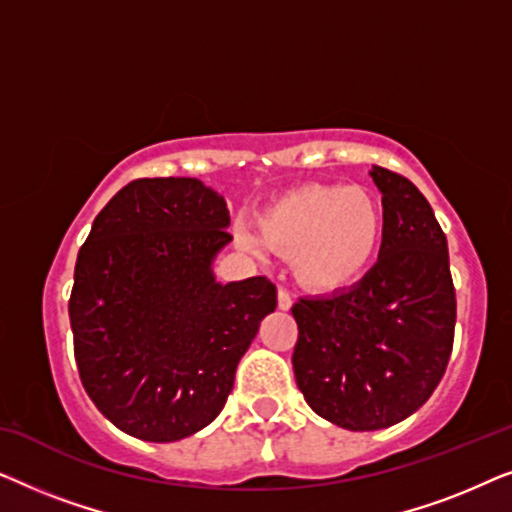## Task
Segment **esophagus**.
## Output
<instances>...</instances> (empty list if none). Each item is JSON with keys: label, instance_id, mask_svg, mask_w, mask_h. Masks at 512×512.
I'll return each instance as SVG.
<instances>
[{"label": "esophagus", "instance_id": "34e87169", "mask_svg": "<svg viewBox=\"0 0 512 512\" xmlns=\"http://www.w3.org/2000/svg\"><path fill=\"white\" fill-rule=\"evenodd\" d=\"M277 305H279V310H291L293 300L289 296V291H284V289L277 291Z\"/></svg>", "mask_w": 512, "mask_h": 512}]
</instances>
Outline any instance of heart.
Here are the masks:
<instances>
[{
    "instance_id": "heart-1",
    "label": "heart",
    "mask_w": 512,
    "mask_h": 512,
    "mask_svg": "<svg viewBox=\"0 0 512 512\" xmlns=\"http://www.w3.org/2000/svg\"><path fill=\"white\" fill-rule=\"evenodd\" d=\"M258 231L237 226V240L251 254L289 256L293 277L310 291H338L354 284L380 249L384 216L366 188L310 184L261 209Z\"/></svg>"
}]
</instances>
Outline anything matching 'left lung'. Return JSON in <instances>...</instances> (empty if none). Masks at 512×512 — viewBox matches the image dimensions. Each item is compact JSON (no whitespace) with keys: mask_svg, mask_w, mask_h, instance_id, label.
<instances>
[{"mask_svg":"<svg viewBox=\"0 0 512 512\" xmlns=\"http://www.w3.org/2000/svg\"><path fill=\"white\" fill-rule=\"evenodd\" d=\"M380 258L359 284L293 305V373L319 417L349 431L403 422L429 401L452 354L457 298L445 233L419 188L373 165Z\"/></svg>","mask_w":512,"mask_h":512,"instance_id":"1","label":"left lung"}]
</instances>
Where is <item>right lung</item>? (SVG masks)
I'll return each instance as SVG.
<instances>
[{
    "mask_svg": "<svg viewBox=\"0 0 512 512\" xmlns=\"http://www.w3.org/2000/svg\"><path fill=\"white\" fill-rule=\"evenodd\" d=\"M228 226L226 200L200 179H137L95 216L79 251L76 366L95 408L132 438L174 443L212 424L275 312L270 279H216Z\"/></svg>",
    "mask_w": 512,
    "mask_h": 512,
    "instance_id": "obj_1",
    "label": "right lung"
}]
</instances>
